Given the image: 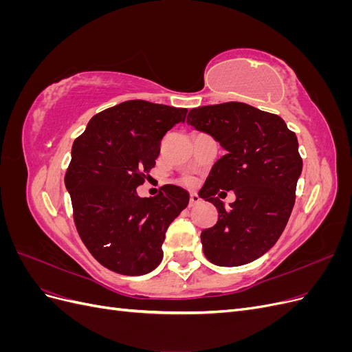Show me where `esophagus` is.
<instances>
[{
    "mask_svg": "<svg viewBox=\"0 0 352 352\" xmlns=\"http://www.w3.org/2000/svg\"><path fill=\"white\" fill-rule=\"evenodd\" d=\"M199 202H201V198L197 194H190V197H189V207H194V206L199 204Z\"/></svg>",
    "mask_w": 352,
    "mask_h": 352,
    "instance_id": "obj_1",
    "label": "esophagus"
}]
</instances>
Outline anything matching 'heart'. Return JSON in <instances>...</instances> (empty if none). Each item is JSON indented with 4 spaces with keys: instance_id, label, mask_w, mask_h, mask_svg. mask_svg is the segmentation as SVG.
I'll return each instance as SVG.
<instances>
[{
    "instance_id": "b5f03b06",
    "label": "heart",
    "mask_w": 352,
    "mask_h": 352,
    "mask_svg": "<svg viewBox=\"0 0 352 352\" xmlns=\"http://www.w3.org/2000/svg\"><path fill=\"white\" fill-rule=\"evenodd\" d=\"M186 184H192V179H186Z\"/></svg>"
}]
</instances>
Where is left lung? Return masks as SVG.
I'll use <instances>...</instances> for the list:
<instances>
[{
	"label": "left lung",
	"mask_w": 352,
	"mask_h": 352,
	"mask_svg": "<svg viewBox=\"0 0 352 352\" xmlns=\"http://www.w3.org/2000/svg\"><path fill=\"white\" fill-rule=\"evenodd\" d=\"M186 123L226 150L198 194L219 211L216 225L201 233L206 257L225 267L257 260L279 239L295 204L302 170L295 133L278 114L243 102L194 109ZM225 190L237 195L230 209L218 198Z\"/></svg>",
	"instance_id": "left-lung-1"
}]
</instances>
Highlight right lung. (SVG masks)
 Returning a JSON list of instances; mask_svg holds the SVG:
<instances>
[{
  "label": "right lung",
  "instance_id": "add662e5",
  "mask_svg": "<svg viewBox=\"0 0 352 352\" xmlns=\"http://www.w3.org/2000/svg\"><path fill=\"white\" fill-rule=\"evenodd\" d=\"M186 113L124 101L95 114L73 142L65 184L74 225L92 257L111 272L141 276L163 258L166 230L186 208L189 194L164 185L158 195L140 198L136 188L155 166L164 135Z\"/></svg>",
  "mask_w": 352,
  "mask_h": 352
}]
</instances>
